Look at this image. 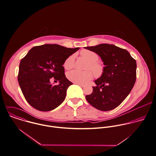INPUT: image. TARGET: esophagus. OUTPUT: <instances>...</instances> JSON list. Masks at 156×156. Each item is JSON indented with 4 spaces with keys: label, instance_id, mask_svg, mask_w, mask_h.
I'll return each instance as SVG.
<instances>
[{
    "label": "esophagus",
    "instance_id": "1",
    "mask_svg": "<svg viewBox=\"0 0 156 156\" xmlns=\"http://www.w3.org/2000/svg\"><path fill=\"white\" fill-rule=\"evenodd\" d=\"M78 84V86H80L81 87H85L84 85H83V84Z\"/></svg>",
    "mask_w": 156,
    "mask_h": 156
}]
</instances>
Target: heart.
Returning <instances> with one entry per match:
<instances>
[{"instance_id": "1", "label": "heart", "mask_w": 156, "mask_h": 156, "mask_svg": "<svg viewBox=\"0 0 156 156\" xmlns=\"http://www.w3.org/2000/svg\"><path fill=\"white\" fill-rule=\"evenodd\" d=\"M81 55L86 59L89 64L87 66V69H91L96 77H101L104 72V67L100 63L98 62L99 57L98 54L92 51L83 49L80 52ZM75 55L72 54L68 57L64 62V67L66 69L69 70L73 68L75 66ZM90 70L80 71L73 70L67 74V77L70 81L81 84H87L94 76V73Z\"/></svg>"}]
</instances>
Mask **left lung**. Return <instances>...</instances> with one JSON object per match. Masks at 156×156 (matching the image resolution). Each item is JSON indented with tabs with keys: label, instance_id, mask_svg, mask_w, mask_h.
I'll return each instance as SVG.
<instances>
[{
	"label": "left lung",
	"instance_id": "1",
	"mask_svg": "<svg viewBox=\"0 0 156 156\" xmlns=\"http://www.w3.org/2000/svg\"><path fill=\"white\" fill-rule=\"evenodd\" d=\"M84 48L96 53L105 65L103 75L94 81L96 86L93 87V92L86 98L98 110H113L124 101L134 85L136 62L126 50L113 44H100Z\"/></svg>",
	"mask_w": 156,
	"mask_h": 156
}]
</instances>
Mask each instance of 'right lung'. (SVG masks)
Masks as SVG:
<instances>
[{"label": "right lung", "instance_id": "obj_1", "mask_svg": "<svg viewBox=\"0 0 156 156\" xmlns=\"http://www.w3.org/2000/svg\"><path fill=\"white\" fill-rule=\"evenodd\" d=\"M80 48H67L54 44L33 47L19 65L18 81L27 102L34 108L48 112L64 101L68 87L73 83L64 75L66 59ZM52 77L60 83L53 85Z\"/></svg>", "mask_w": 156, "mask_h": 156}]
</instances>
